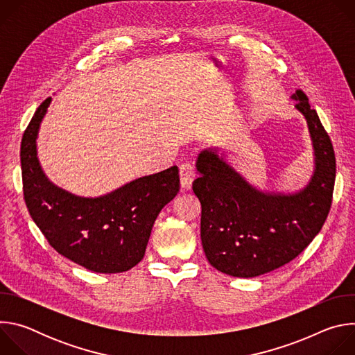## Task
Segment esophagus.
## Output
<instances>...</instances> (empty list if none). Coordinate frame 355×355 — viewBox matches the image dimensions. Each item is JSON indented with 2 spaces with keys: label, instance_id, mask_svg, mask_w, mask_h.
Wrapping results in <instances>:
<instances>
[{
  "label": "esophagus",
  "instance_id": "1",
  "mask_svg": "<svg viewBox=\"0 0 355 355\" xmlns=\"http://www.w3.org/2000/svg\"><path fill=\"white\" fill-rule=\"evenodd\" d=\"M195 168L191 163H184L180 166V182L184 189H189L195 178Z\"/></svg>",
  "mask_w": 355,
  "mask_h": 355
}]
</instances>
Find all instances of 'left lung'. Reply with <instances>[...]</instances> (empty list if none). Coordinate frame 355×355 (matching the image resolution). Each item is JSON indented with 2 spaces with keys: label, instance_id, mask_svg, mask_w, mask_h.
Masks as SVG:
<instances>
[{
  "label": "left lung",
  "instance_id": "1",
  "mask_svg": "<svg viewBox=\"0 0 355 355\" xmlns=\"http://www.w3.org/2000/svg\"><path fill=\"white\" fill-rule=\"evenodd\" d=\"M305 116L315 150V173L295 193L264 192L237 173L216 148L202 150L192 191L200 202V240L218 271L252 278L297 257L327 219L336 180L331 140L306 94L291 96Z\"/></svg>",
  "mask_w": 355,
  "mask_h": 355
}]
</instances>
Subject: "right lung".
I'll return each mask as SVG.
<instances>
[{"mask_svg": "<svg viewBox=\"0 0 355 355\" xmlns=\"http://www.w3.org/2000/svg\"><path fill=\"white\" fill-rule=\"evenodd\" d=\"M52 98H46L21 143L26 208L49 244L73 263L99 274L133 268L144 256L160 211L180 191L178 167L140 177L98 198L73 195L44 175L37 160L39 126Z\"/></svg>", "mask_w": 355, "mask_h": 355, "instance_id": "obj_1", "label": "right lung"}]
</instances>
